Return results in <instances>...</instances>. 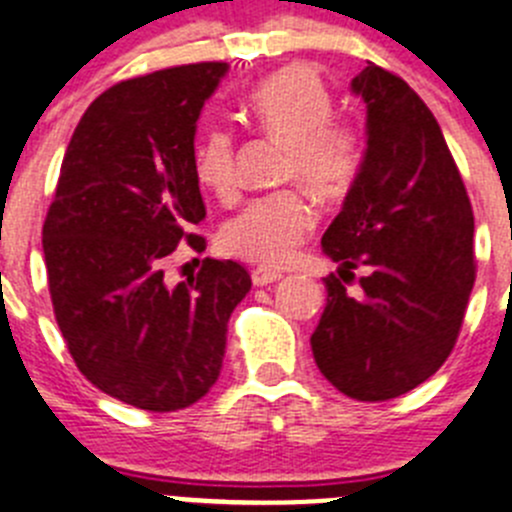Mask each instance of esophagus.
<instances>
[{"instance_id":"esophagus-1","label":"esophagus","mask_w":512,"mask_h":512,"mask_svg":"<svg viewBox=\"0 0 512 512\" xmlns=\"http://www.w3.org/2000/svg\"><path fill=\"white\" fill-rule=\"evenodd\" d=\"M280 278H283V273H280V270H273V267H255V270H252V283L255 285H270Z\"/></svg>"}]
</instances>
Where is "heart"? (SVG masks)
Returning <instances> with one entry per match:
<instances>
[{"label": "heart", "mask_w": 512, "mask_h": 512, "mask_svg": "<svg viewBox=\"0 0 512 512\" xmlns=\"http://www.w3.org/2000/svg\"><path fill=\"white\" fill-rule=\"evenodd\" d=\"M245 112L260 130L285 140L283 173L336 199L349 191L362 165L357 130L334 122V104L319 76L303 66H285L262 78L245 101ZM193 168L201 186L222 201L237 193L234 137L224 127L201 135ZM319 222L316 204L303 188L290 186L252 199L222 229L229 255L262 265H285Z\"/></svg>", "instance_id": "b5f03b06"}]
</instances>
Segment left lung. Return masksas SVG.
Segmentation results:
<instances>
[{
	"label": "left lung",
	"mask_w": 512,
	"mask_h": 512,
	"mask_svg": "<svg viewBox=\"0 0 512 512\" xmlns=\"http://www.w3.org/2000/svg\"><path fill=\"white\" fill-rule=\"evenodd\" d=\"M349 89L367 107V147L321 237L339 278H324L311 349L339 393L375 403L421 385L454 349L474 285V216L421 96L375 63ZM354 266L368 273L352 297L343 283Z\"/></svg>",
	"instance_id": "left-lung-1"
}]
</instances>
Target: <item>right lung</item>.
Here are the masks:
<instances>
[{
	"label": "right lung",
	"mask_w": 512,
	"mask_h": 512,
	"mask_svg": "<svg viewBox=\"0 0 512 512\" xmlns=\"http://www.w3.org/2000/svg\"><path fill=\"white\" fill-rule=\"evenodd\" d=\"M227 63L130 78L78 122L43 224L55 321L91 385L142 411L204 398L219 377L227 324L250 293L245 267L209 260L188 283L163 262L206 209L193 168L196 122Z\"/></svg>",
	"instance_id": "add662e5"
}]
</instances>
